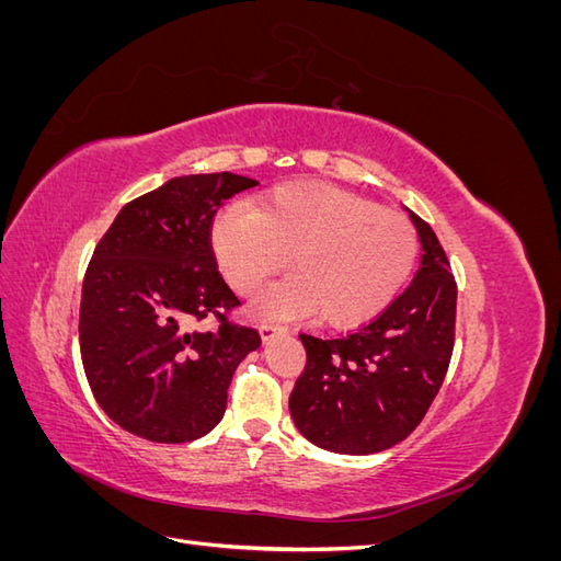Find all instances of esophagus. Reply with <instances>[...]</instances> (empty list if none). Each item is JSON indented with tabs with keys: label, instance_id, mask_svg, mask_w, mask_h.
Instances as JSON below:
<instances>
[{
	"label": "esophagus",
	"instance_id": "1",
	"mask_svg": "<svg viewBox=\"0 0 561 561\" xmlns=\"http://www.w3.org/2000/svg\"><path fill=\"white\" fill-rule=\"evenodd\" d=\"M260 334H262L264 342H268V339L287 334V328L280 325V322H262V325H260Z\"/></svg>",
	"mask_w": 561,
	"mask_h": 561
}]
</instances>
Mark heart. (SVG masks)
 <instances>
[{
	"label": "heart",
	"mask_w": 561,
	"mask_h": 561,
	"mask_svg": "<svg viewBox=\"0 0 561 561\" xmlns=\"http://www.w3.org/2000/svg\"><path fill=\"white\" fill-rule=\"evenodd\" d=\"M210 243L225 280L243 297L260 295L285 266L293 276L262 311L316 313L332 328H353L381 313L410 278L419 241L398 213L320 182H290L219 213Z\"/></svg>",
	"instance_id": "1"
}]
</instances>
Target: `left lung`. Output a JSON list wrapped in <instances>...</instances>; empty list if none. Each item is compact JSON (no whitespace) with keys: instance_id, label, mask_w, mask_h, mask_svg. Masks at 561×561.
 <instances>
[{"instance_id":"8db88e82","label":"left lung","mask_w":561,"mask_h":561,"mask_svg":"<svg viewBox=\"0 0 561 561\" xmlns=\"http://www.w3.org/2000/svg\"><path fill=\"white\" fill-rule=\"evenodd\" d=\"M421 266L412 285L351 334H299L307 367L290 396L299 433L334 454H377L410 435L445 381L456 280L435 231L410 210Z\"/></svg>"}]
</instances>
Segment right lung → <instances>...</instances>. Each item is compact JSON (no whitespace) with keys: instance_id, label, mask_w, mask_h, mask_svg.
<instances>
[{"instance_id":"obj_1","label":"right lung","mask_w":561,"mask_h":561,"mask_svg":"<svg viewBox=\"0 0 561 561\" xmlns=\"http://www.w3.org/2000/svg\"><path fill=\"white\" fill-rule=\"evenodd\" d=\"M260 184L233 173L173 178L118 210L83 276L79 346L103 412L151 443L210 433L239 363L260 332L227 318L239 307L217 271L213 217ZM218 320L215 331L202 322Z\"/></svg>"}]
</instances>
